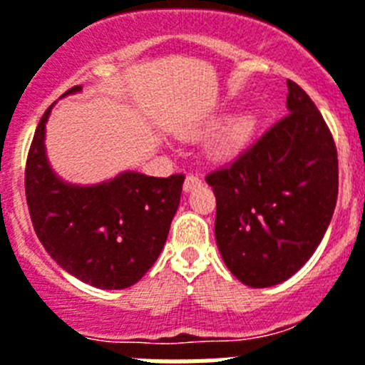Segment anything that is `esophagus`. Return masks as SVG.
<instances>
[{
    "label": "esophagus",
    "instance_id": "1",
    "mask_svg": "<svg viewBox=\"0 0 365 365\" xmlns=\"http://www.w3.org/2000/svg\"><path fill=\"white\" fill-rule=\"evenodd\" d=\"M202 185V180L196 176V174H189L185 178V182H183V191L185 192H191L192 189H196V187Z\"/></svg>",
    "mask_w": 365,
    "mask_h": 365
}]
</instances>
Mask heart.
I'll return each instance as SVG.
<instances>
[{"mask_svg":"<svg viewBox=\"0 0 365 365\" xmlns=\"http://www.w3.org/2000/svg\"><path fill=\"white\" fill-rule=\"evenodd\" d=\"M226 122L227 117H213L207 123V130L220 128ZM253 130H255V119L252 115L233 117L228 125L222 128L220 134L215 138V141L209 147V154L218 161L239 156L244 147L248 145L250 139H252Z\"/></svg>","mask_w":365,"mask_h":365,"instance_id":"1","label":"heart"}]
</instances>
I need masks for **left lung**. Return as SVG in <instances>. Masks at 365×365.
I'll list each match as a JSON object with an SVG mask.
<instances>
[{
  "mask_svg": "<svg viewBox=\"0 0 365 365\" xmlns=\"http://www.w3.org/2000/svg\"><path fill=\"white\" fill-rule=\"evenodd\" d=\"M287 86L288 115L205 178L217 198L222 259L252 288L283 283L312 257L338 198L331 132L309 95L292 81Z\"/></svg>",
  "mask_w": 365,
  "mask_h": 365,
  "instance_id": "1",
  "label": "left lung"
}]
</instances>
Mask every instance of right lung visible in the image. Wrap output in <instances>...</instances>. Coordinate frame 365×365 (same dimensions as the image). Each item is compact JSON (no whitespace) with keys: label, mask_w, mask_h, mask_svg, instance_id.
Segmentation results:
<instances>
[{"label":"right lung","mask_w":365,"mask_h":365,"mask_svg":"<svg viewBox=\"0 0 365 365\" xmlns=\"http://www.w3.org/2000/svg\"><path fill=\"white\" fill-rule=\"evenodd\" d=\"M78 91L82 86L62 97ZM53 106L38 123L25 169L34 231L51 259L82 283L103 290L132 287L160 257L185 176L154 178L125 170L93 185L66 182L53 170L46 152Z\"/></svg>","instance_id":"right-lung-1"}]
</instances>
